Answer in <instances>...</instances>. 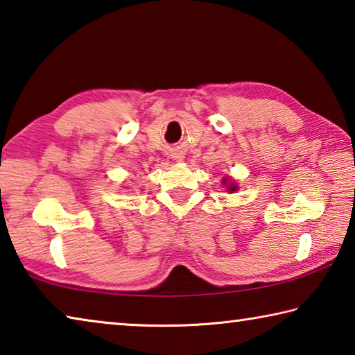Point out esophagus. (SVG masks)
<instances>
[{"label": "esophagus", "instance_id": "esophagus-1", "mask_svg": "<svg viewBox=\"0 0 355 355\" xmlns=\"http://www.w3.org/2000/svg\"><path fill=\"white\" fill-rule=\"evenodd\" d=\"M180 159H182V158H180Z\"/></svg>", "mask_w": 355, "mask_h": 355}]
</instances>
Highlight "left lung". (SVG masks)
<instances>
[{
  "mask_svg": "<svg viewBox=\"0 0 355 355\" xmlns=\"http://www.w3.org/2000/svg\"><path fill=\"white\" fill-rule=\"evenodd\" d=\"M228 180H224V183H227ZM228 191H236V184L235 183H228Z\"/></svg>",
  "mask_w": 355,
  "mask_h": 355,
  "instance_id": "left-lung-1",
  "label": "left lung"
}]
</instances>
